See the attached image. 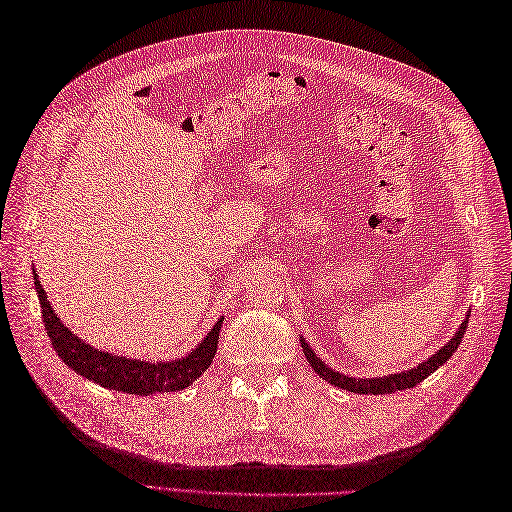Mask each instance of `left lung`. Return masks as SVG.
Listing matches in <instances>:
<instances>
[{
    "mask_svg": "<svg viewBox=\"0 0 512 512\" xmlns=\"http://www.w3.org/2000/svg\"><path fill=\"white\" fill-rule=\"evenodd\" d=\"M467 323H469V313L465 317V321L460 323V328L456 330V334L452 336L450 341H447L439 352H434L428 360H423L417 367L402 371V373H391V376H384V378H350L345 376V373H339L330 369L326 363H323L321 358H317V354L313 352V347H310L304 339L302 341V350L304 356L310 363V367L315 369V373L319 378H323L326 382L334 384V386H341L345 391H352V393H360V395H384V393H395V391H406V389H413L421 380H426L430 373H434L439 369L443 363L452 358V354L458 350L460 341H463V334L467 330Z\"/></svg>",
    "mask_w": 512,
    "mask_h": 512,
    "instance_id": "1",
    "label": "left lung"
}]
</instances>
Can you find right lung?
Segmentation results:
<instances>
[{
	"instance_id": "obj_1",
	"label": "right lung",
	"mask_w": 512,
	"mask_h": 512,
	"mask_svg": "<svg viewBox=\"0 0 512 512\" xmlns=\"http://www.w3.org/2000/svg\"><path fill=\"white\" fill-rule=\"evenodd\" d=\"M34 286L39 293V302L43 310V323L49 341H52L56 354L86 380L102 384L104 389L130 393V395H156V393H173L191 386L202 373L210 367L217 352L221 319L208 332L206 339L199 343L184 358L169 360V363H149V360H136L126 356H115L102 350H95L89 343H84L80 336L71 334V330L58 319L52 304L47 302V295L34 273Z\"/></svg>"
}]
</instances>
